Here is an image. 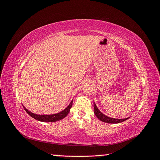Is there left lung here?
<instances>
[{"mask_svg":"<svg viewBox=\"0 0 160 160\" xmlns=\"http://www.w3.org/2000/svg\"><path fill=\"white\" fill-rule=\"evenodd\" d=\"M94 113L96 115V117L98 118L99 120H101V122H103L105 123H122L124 121L127 120L129 119V118H125V119H115V118H111L109 117H108V116L105 115L103 113H102L101 111L99 110V109L97 107L95 102H94Z\"/></svg>","mask_w":160,"mask_h":160,"instance_id":"8db88e82","label":"left lung"}]
</instances>
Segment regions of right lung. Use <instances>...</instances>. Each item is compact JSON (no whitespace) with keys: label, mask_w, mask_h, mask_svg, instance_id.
Instances as JSON below:
<instances>
[{"label":"right lung","mask_w":160,"mask_h":160,"mask_svg":"<svg viewBox=\"0 0 160 160\" xmlns=\"http://www.w3.org/2000/svg\"><path fill=\"white\" fill-rule=\"evenodd\" d=\"M72 100L71 101L70 104L67 106L64 110H62L59 113H56V114H52V115H37L31 112V111L27 110L25 107L23 108L26 111V112L34 119H35L38 121H40V122H57V121H59L65 118L66 116L68 115L70 109L72 107Z\"/></svg>","instance_id":"add662e5"}]
</instances>
